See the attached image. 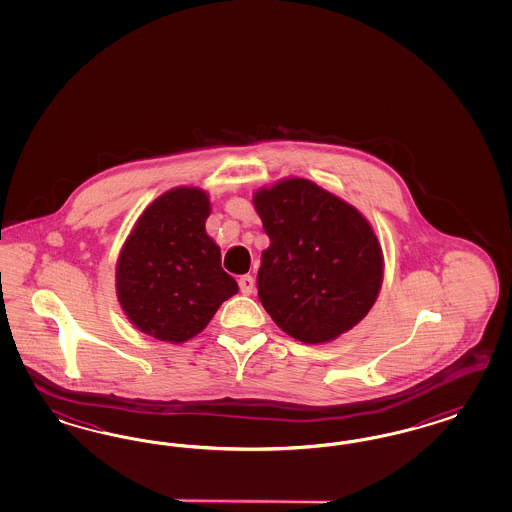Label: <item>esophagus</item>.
Here are the masks:
<instances>
[{
    "label": "esophagus",
    "instance_id": "obj_1",
    "mask_svg": "<svg viewBox=\"0 0 512 512\" xmlns=\"http://www.w3.org/2000/svg\"><path fill=\"white\" fill-rule=\"evenodd\" d=\"M239 288H241V292L243 294H252V290H254V279L250 277V275H243L241 279H239Z\"/></svg>",
    "mask_w": 512,
    "mask_h": 512
}]
</instances>
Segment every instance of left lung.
<instances>
[{
    "label": "left lung",
    "instance_id": "1",
    "mask_svg": "<svg viewBox=\"0 0 512 512\" xmlns=\"http://www.w3.org/2000/svg\"><path fill=\"white\" fill-rule=\"evenodd\" d=\"M254 207L269 237L258 296L277 326L322 343L362 321L378 298L383 258L359 210L303 178L258 191Z\"/></svg>",
    "mask_w": 512,
    "mask_h": 512
}]
</instances>
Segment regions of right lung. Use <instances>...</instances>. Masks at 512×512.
Wrapping results in <instances>:
<instances>
[{
  "label": "right lung",
  "instance_id": "obj_1",
  "mask_svg": "<svg viewBox=\"0 0 512 512\" xmlns=\"http://www.w3.org/2000/svg\"><path fill=\"white\" fill-rule=\"evenodd\" d=\"M209 214L205 191H167L144 210L121 250L117 298L129 321L155 340H190L239 292L205 231Z\"/></svg>",
  "mask_w": 512,
  "mask_h": 512
}]
</instances>
